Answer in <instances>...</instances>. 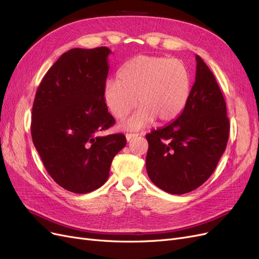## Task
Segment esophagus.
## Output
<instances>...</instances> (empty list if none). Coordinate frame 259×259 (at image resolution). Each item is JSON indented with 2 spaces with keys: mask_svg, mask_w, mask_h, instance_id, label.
Returning <instances> with one entry per match:
<instances>
[{
  "mask_svg": "<svg viewBox=\"0 0 259 259\" xmlns=\"http://www.w3.org/2000/svg\"><path fill=\"white\" fill-rule=\"evenodd\" d=\"M137 136H138V134H136V133H127V134L125 135V137H126L127 142H130V140H132V139L136 138Z\"/></svg>",
  "mask_w": 259,
  "mask_h": 259,
  "instance_id": "1",
  "label": "esophagus"
}]
</instances>
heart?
Wrapping results in <instances>:
<instances>
[{
    "label": "heart",
    "instance_id": "1",
    "mask_svg": "<svg viewBox=\"0 0 259 259\" xmlns=\"http://www.w3.org/2000/svg\"><path fill=\"white\" fill-rule=\"evenodd\" d=\"M190 95V73L182 60L137 56L120 68L116 81H108L104 99L116 120H123L138 105V110L122 124L136 131L151 124L174 120Z\"/></svg>",
    "mask_w": 259,
    "mask_h": 259
}]
</instances>
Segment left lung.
<instances>
[{
  "instance_id": "1",
  "label": "left lung",
  "mask_w": 259,
  "mask_h": 259,
  "mask_svg": "<svg viewBox=\"0 0 259 259\" xmlns=\"http://www.w3.org/2000/svg\"><path fill=\"white\" fill-rule=\"evenodd\" d=\"M195 82L175 121L147 134L146 167L160 189L184 194L204 184L226 150L230 124L213 72L200 56Z\"/></svg>"
}]
</instances>
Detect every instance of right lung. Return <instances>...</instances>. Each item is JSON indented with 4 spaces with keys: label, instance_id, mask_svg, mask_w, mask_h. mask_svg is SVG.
Instances as JSON below:
<instances>
[{
    "label": "right lung",
    "instance_id": "right-lung-1",
    "mask_svg": "<svg viewBox=\"0 0 259 259\" xmlns=\"http://www.w3.org/2000/svg\"><path fill=\"white\" fill-rule=\"evenodd\" d=\"M110 53L101 46L62 54L35 94L34 147L50 176L74 193L103 186L114 155L126 145L123 134L104 135L115 123L104 99Z\"/></svg>",
    "mask_w": 259,
    "mask_h": 259
}]
</instances>
